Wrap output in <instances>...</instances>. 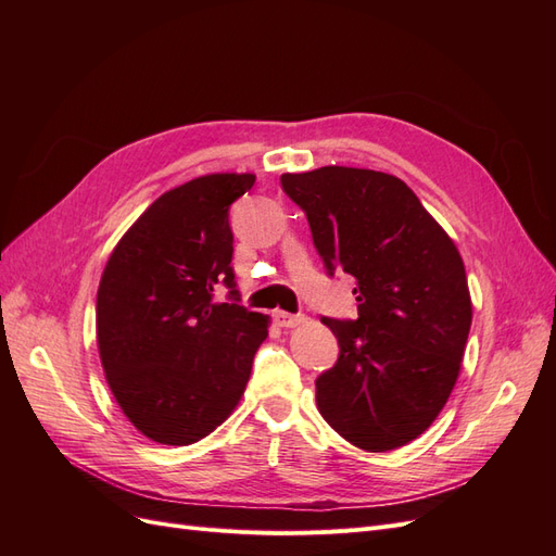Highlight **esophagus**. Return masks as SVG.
<instances>
[{
	"label": "esophagus",
	"mask_w": 556,
	"mask_h": 556,
	"mask_svg": "<svg viewBox=\"0 0 556 556\" xmlns=\"http://www.w3.org/2000/svg\"><path fill=\"white\" fill-rule=\"evenodd\" d=\"M274 319H276L278 327H285V329H292V327L304 323V317H301V315H292V313H285V311H276Z\"/></svg>",
	"instance_id": "esophagus-1"
}]
</instances>
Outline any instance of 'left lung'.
I'll list each match as a JSON object with an SVG mask.
<instances>
[{"instance_id": "8db88e82", "label": "left lung", "mask_w": 556, "mask_h": 556, "mask_svg": "<svg viewBox=\"0 0 556 556\" xmlns=\"http://www.w3.org/2000/svg\"><path fill=\"white\" fill-rule=\"evenodd\" d=\"M280 182L306 213L327 271L357 280L359 317H323L341 352L315 380L317 410L366 452L406 445L459 378L473 319L459 250L396 176L323 166Z\"/></svg>"}]
</instances>
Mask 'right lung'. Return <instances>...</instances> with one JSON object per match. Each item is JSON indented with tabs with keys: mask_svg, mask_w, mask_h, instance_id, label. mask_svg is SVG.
<instances>
[{
	"mask_svg": "<svg viewBox=\"0 0 556 556\" xmlns=\"http://www.w3.org/2000/svg\"><path fill=\"white\" fill-rule=\"evenodd\" d=\"M255 174H208L164 192L117 241L97 290V348L129 422L190 445L239 406L268 317L239 306L229 206ZM230 288L231 305L214 290Z\"/></svg>",
	"mask_w": 556,
	"mask_h": 556,
	"instance_id": "obj_1",
	"label": "right lung"
}]
</instances>
